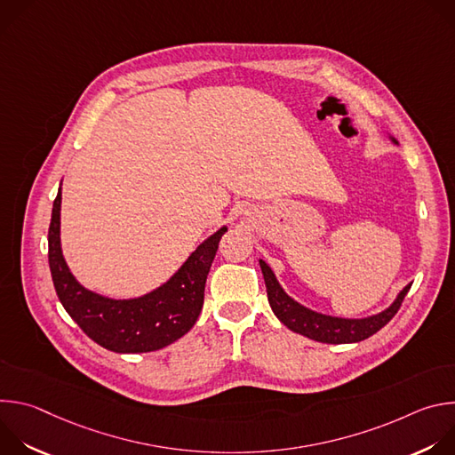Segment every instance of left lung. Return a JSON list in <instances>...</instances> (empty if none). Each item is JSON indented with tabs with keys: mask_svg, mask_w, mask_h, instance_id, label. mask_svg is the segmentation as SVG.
I'll list each match as a JSON object with an SVG mask.
<instances>
[{
	"mask_svg": "<svg viewBox=\"0 0 455 455\" xmlns=\"http://www.w3.org/2000/svg\"><path fill=\"white\" fill-rule=\"evenodd\" d=\"M259 265H261V270H263L268 302L275 316L288 330L323 344H353V342H360L372 337L398 313L405 295L411 290V284L405 286L400 291L398 299L378 315H372L367 318H339V316L322 315L300 306L290 295H286V291L277 283L272 268L265 261H259Z\"/></svg>",
	"mask_w": 455,
	"mask_h": 455,
	"instance_id": "obj_1",
	"label": "left lung"
}]
</instances>
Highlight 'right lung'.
<instances>
[{"label":"right lung","instance_id":"obj_1","mask_svg":"<svg viewBox=\"0 0 455 455\" xmlns=\"http://www.w3.org/2000/svg\"><path fill=\"white\" fill-rule=\"evenodd\" d=\"M59 216L60 188L48 228V265L60 304L93 342L115 353H149L176 342L196 323L207 275L227 227L194 250L164 286L139 299L115 300L83 288L70 274L60 251Z\"/></svg>","mask_w":455,"mask_h":455}]
</instances>
